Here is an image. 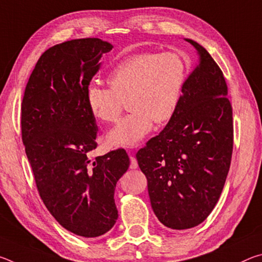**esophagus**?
<instances>
[{
    "instance_id": "obj_1",
    "label": "esophagus",
    "mask_w": 262,
    "mask_h": 262,
    "mask_svg": "<svg viewBox=\"0 0 262 262\" xmlns=\"http://www.w3.org/2000/svg\"><path fill=\"white\" fill-rule=\"evenodd\" d=\"M129 158H130V168H132V170H135V168H137V166H139L136 158L134 156H132V155H130Z\"/></svg>"
}]
</instances>
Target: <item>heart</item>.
Segmentation results:
<instances>
[{"label": "heart", "instance_id": "heart-1", "mask_svg": "<svg viewBox=\"0 0 262 262\" xmlns=\"http://www.w3.org/2000/svg\"><path fill=\"white\" fill-rule=\"evenodd\" d=\"M188 63L177 52H141L121 60L107 75L108 88L91 83L85 100L101 122L118 120L127 101L130 113L108 132L110 147H134L152 129L174 117L187 79Z\"/></svg>", "mask_w": 262, "mask_h": 262}]
</instances>
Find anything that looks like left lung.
Returning <instances> with one entry per match:
<instances>
[{"label":"left lung","mask_w":262,"mask_h":262,"mask_svg":"<svg viewBox=\"0 0 262 262\" xmlns=\"http://www.w3.org/2000/svg\"><path fill=\"white\" fill-rule=\"evenodd\" d=\"M185 83L174 117L136 154L147 177L152 210L165 227L194 228L214 209L233 149L232 106L219 64L205 48Z\"/></svg>","instance_id":"left-lung-1"}]
</instances>
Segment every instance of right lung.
<instances>
[{
  "mask_svg": "<svg viewBox=\"0 0 262 262\" xmlns=\"http://www.w3.org/2000/svg\"><path fill=\"white\" fill-rule=\"evenodd\" d=\"M98 38L75 39L39 57L21 101V140L42 202L66 230L99 237L118 219L117 181L129 167L125 149L89 158L97 148L96 119L85 90L112 50Z\"/></svg>",
  "mask_w": 262,
  "mask_h": 262,
  "instance_id": "1",
  "label": "right lung"
}]
</instances>
